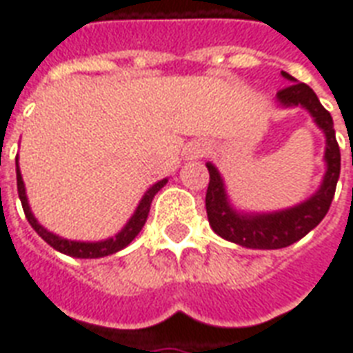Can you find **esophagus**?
Listing matches in <instances>:
<instances>
[{
  "label": "esophagus",
  "instance_id": "1",
  "mask_svg": "<svg viewBox=\"0 0 353 353\" xmlns=\"http://www.w3.org/2000/svg\"><path fill=\"white\" fill-rule=\"evenodd\" d=\"M187 154H189V159H199V157H202V154H204V149H202L200 145H192V147H189Z\"/></svg>",
  "mask_w": 353,
  "mask_h": 353
}]
</instances>
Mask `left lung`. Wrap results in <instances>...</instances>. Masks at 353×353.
<instances>
[{
  "instance_id": "left-lung-1",
  "label": "left lung",
  "mask_w": 353,
  "mask_h": 353,
  "mask_svg": "<svg viewBox=\"0 0 353 353\" xmlns=\"http://www.w3.org/2000/svg\"><path fill=\"white\" fill-rule=\"evenodd\" d=\"M281 75L291 81V85L281 88L276 94V98L283 108L301 105L314 117V123L325 134L327 170L318 191L301 204L270 214H244L230 206L219 170L212 162H208L206 166L210 172V183L206 191L208 221L215 234H219L232 244L252 248V250L288 248L306 236L312 229H316L329 212L336 181L341 176V149L334 138L333 117L319 103L318 96L308 85L295 83V79L285 72H281Z\"/></svg>"
}]
</instances>
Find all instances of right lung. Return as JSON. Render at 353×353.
I'll use <instances>...</instances> for the list:
<instances>
[{"mask_svg": "<svg viewBox=\"0 0 353 353\" xmlns=\"http://www.w3.org/2000/svg\"><path fill=\"white\" fill-rule=\"evenodd\" d=\"M166 183H168V179H161V181H157L153 187L147 189V192L143 194V199L139 200V204L138 208H136L134 215H132L130 219H128V223L124 225L123 230L117 232L115 236L108 238V240H100V242H75V240H68V238L52 234L50 230H47L43 227L41 223H37V219H35L34 214H32V210H30V204H28L26 187H24V181H22V174H20L19 168V159H17V189H19L20 202H22V208H24L28 223L32 225V229H34L50 248H54L57 252L64 253V255H70V257H77V259H98V257L113 255V253L124 250L134 238L138 236L139 230L143 229L154 194L161 191Z\"/></svg>", "mask_w": 353, "mask_h": 353, "instance_id": "1", "label": "right lung"}]
</instances>
